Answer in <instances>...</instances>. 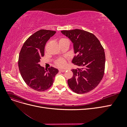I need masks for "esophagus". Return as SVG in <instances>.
I'll use <instances>...</instances> for the list:
<instances>
[{
	"label": "esophagus",
	"instance_id": "34e87169",
	"mask_svg": "<svg viewBox=\"0 0 127 127\" xmlns=\"http://www.w3.org/2000/svg\"><path fill=\"white\" fill-rule=\"evenodd\" d=\"M65 71H66V70L65 69H59V71H60V72H64Z\"/></svg>",
	"mask_w": 127,
	"mask_h": 127
}]
</instances>
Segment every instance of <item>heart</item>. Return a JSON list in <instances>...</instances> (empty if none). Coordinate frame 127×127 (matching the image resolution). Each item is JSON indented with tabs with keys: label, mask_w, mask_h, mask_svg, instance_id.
I'll list each match as a JSON object with an SVG mask.
<instances>
[{
	"label": "heart",
	"mask_w": 127,
	"mask_h": 127,
	"mask_svg": "<svg viewBox=\"0 0 127 127\" xmlns=\"http://www.w3.org/2000/svg\"><path fill=\"white\" fill-rule=\"evenodd\" d=\"M64 39H61L60 40V41H61V40H64ZM56 64H57L59 67H64L65 66H66V61L64 59L60 58V59H59L58 60L56 61Z\"/></svg>",
	"instance_id": "1"
}]
</instances>
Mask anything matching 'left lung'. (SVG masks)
Instances as JSON below:
<instances>
[{
    "mask_svg": "<svg viewBox=\"0 0 127 127\" xmlns=\"http://www.w3.org/2000/svg\"><path fill=\"white\" fill-rule=\"evenodd\" d=\"M73 44L72 63L79 66L73 69V76L68 80L69 87L77 94L88 93L96 87L104 73L105 56L100 42L93 34L75 29L62 31Z\"/></svg>",
    "mask_w": 127,
    "mask_h": 127,
    "instance_id": "8db88e82",
    "label": "left lung"
}]
</instances>
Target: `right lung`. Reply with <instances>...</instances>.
<instances>
[{
	"mask_svg": "<svg viewBox=\"0 0 127 127\" xmlns=\"http://www.w3.org/2000/svg\"><path fill=\"white\" fill-rule=\"evenodd\" d=\"M56 31L41 30L30 36L25 42L18 58V68L24 82L32 89L42 92L53 84L58 69L51 67L48 69L40 66L41 58L44 55V47Z\"/></svg>",
	"mask_w": 127,
	"mask_h": 127,
	"instance_id": "1",
	"label": "right lung"
}]
</instances>
